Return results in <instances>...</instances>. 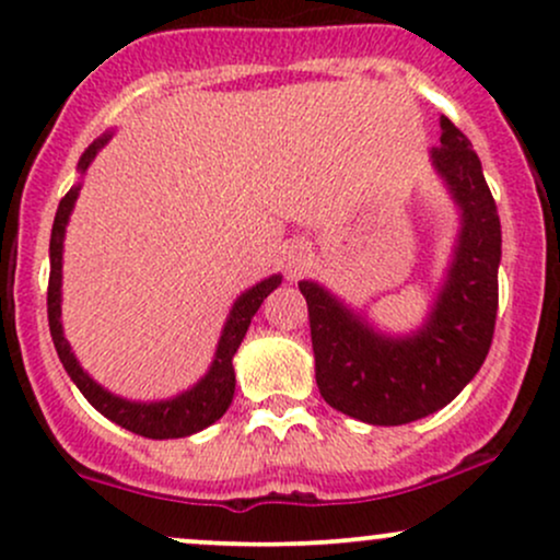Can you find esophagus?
<instances>
[{"label":"esophagus","mask_w":560,"mask_h":560,"mask_svg":"<svg viewBox=\"0 0 560 560\" xmlns=\"http://www.w3.org/2000/svg\"><path fill=\"white\" fill-rule=\"evenodd\" d=\"M302 268H305V253H298V249H294V253L289 255V273L298 276Z\"/></svg>","instance_id":"esophagus-1"}]
</instances>
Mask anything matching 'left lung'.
I'll return each mask as SVG.
<instances>
[{
  "instance_id": "8db88e82",
  "label": "left lung",
  "mask_w": 560,
  "mask_h": 560,
  "mask_svg": "<svg viewBox=\"0 0 560 560\" xmlns=\"http://www.w3.org/2000/svg\"><path fill=\"white\" fill-rule=\"evenodd\" d=\"M440 128L429 160L458 210V234L427 318L410 331H384L331 289L300 281L320 397L374 427H400L445 408L477 376L492 345L503 255L498 208L471 141L445 115Z\"/></svg>"
}]
</instances>
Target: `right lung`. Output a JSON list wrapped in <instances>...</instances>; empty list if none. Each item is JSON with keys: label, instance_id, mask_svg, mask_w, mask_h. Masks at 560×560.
I'll list each match as a JSON object with an SVG mask.
<instances>
[{"label": "right lung", "instance_id": "add662e5", "mask_svg": "<svg viewBox=\"0 0 560 560\" xmlns=\"http://www.w3.org/2000/svg\"><path fill=\"white\" fill-rule=\"evenodd\" d=\"M115 131L102 133L100 139L89 144L79 160V173L89 171L94 163L96 152L113 139ZM81 182L70 186V191L60 199L57 208L52 240H49V292H47V313H49V331H52V342L57 355H60L62 365H66L68 376L73 378L75 387L81 395L100 410L105 419H110L118 427L128 429V432L150 436V440H178V436H189L208 429L229 410L231 400H234L236 374H234V355L240 350L244 334L249 329L262 300L281 284V273L268 276V279L258 281L249 289H244L240 298L231 305L226 324L221 329V339L215 345V355L210 361V369L205 376H199L189 389L178 392V395L165 397V400H126V397L115 395V392L105 389L100 382L83 371V365L75 358L73 347L66 339L62 331V249H66V229L70 221V213L79 199Z\"/></svg>", "mask_w": 560, "mask_h": 560}]
</instances>
